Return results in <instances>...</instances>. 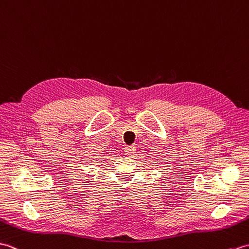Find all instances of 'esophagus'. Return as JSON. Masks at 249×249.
Listing matches in <instances>:
<instances>
[{
	"instance_id": "esophagus-1",
	"label": "esophagus",
	"mask_w": 249,
	"mask_h": 249,
	"mask_svg": "<svg viewBox=\"0 0 249 249\" xmlns=\"http://www.w3.org/2000/svg\"><path fill=\"white\" fill-rule=\"evenodd\" d=\"M136 149L134 148V146H126L124 147V154L125 156H132L135 152Z\"/></svg>"
}]
</instances>
